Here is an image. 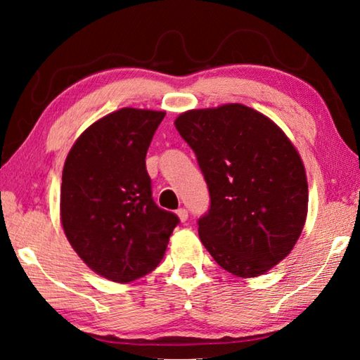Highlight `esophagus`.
Wrapping results in <instances>:
<instances>
[{
  "label": "esophagus",
  "instance_id": "34e87169",
  "mask_svg": "<svg viewBox=\"0 0 360 360\" xmlns=\"http://www.w3.org/2000/svg\"><path fill=\"white\" fill-rule=\"evenodd\" d=\"M176 214H178V217L181 219V222H186L188 217V211L186 208H179L178 211H176Z\"/></svg>",
  "mask_w": 360,
  "mask_h": 360
}]
</instances>
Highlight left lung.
<instances>
[{
    "label": "left lung",
    "mask_w": 360,
    "mask_h": 360,
    "mask_svg": "<svg viewBox=\"0 0 360 360\" xmlns=\"http://www.w3.org/2000/svg\"><path fill=\"white\" fill-rule=\"evenodd\" d=\"M174 125L208 184L211 205L198 219L203 246L231 275H264L292 251L307 221L308 182L294 144L240 103L192 109Z\"/></svg>",
    "instance_id": "1"
}]
</instances>
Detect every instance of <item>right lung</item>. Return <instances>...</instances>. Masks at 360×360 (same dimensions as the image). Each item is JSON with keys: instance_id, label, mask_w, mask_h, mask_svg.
<instances>
[{"instance_id": "obj_1", "label": "right lung", "mask_w": 360, "mask_h": 360, "mask_svg": "<svg viewBox=\"0 0 360 360\" xmlns=\"http://www.w3.org/2000/svg\"><path fill=\"white\" fill-rule=\"evenodd\" d=\"M163 111L122 108L85 130L66 157L60 217L70 245L100 276L130 283L160 264L178 216L158 208L146 169Z\"/></svg>"}]
</instances>
